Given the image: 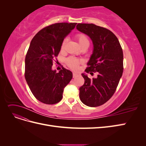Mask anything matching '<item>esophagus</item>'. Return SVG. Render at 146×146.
Segmentation results:
<instances>
[{
	"label": "esophagus",
	"mask_w": 146,
	"mask_h": 146,
	"mask_svg": "<svg viewBox=\"0 0 146 146\" xmlns=\"http://www.w3.org/2000/svg\"><path fill=\"white\" fill-rule=\"evenodd\" d=\"M78 76V74H76V73H75V72H73V77L74 78V77H77Z\"/></svg>",
	"instance_id": "34e87169"
}]
</instances>
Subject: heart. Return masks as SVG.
<instances>
[{
  "instance_id": "1",
  "label": "heart",
  "mask_w": 146,
  "mask_h": 146,
  "mask_svg": "<svg viewBox=\"0 0 146 146\" xmlns=\"http://www.w3.org/2000/svg\"><path fill=\"white\" fill-rule=\"evenodd\" d=\"M76 38L78 40V42L79 44L82 47V48L86 47V46H89L90 45V41L89 39H88L86 35L83 33H78L76 35ZM68 39L67 38L64 39L62 43H61V50H64L65 48V46L66 44V42H67ZM66 63L68 66V67L74 70H76L78 69L79 65H80L82 63V61L80 59H78L76 57L74 56H70L66 60Z\"/></svg>"
}]
</instances>
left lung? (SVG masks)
Instances as JSON below:
<instances>
[{"mask_svg":"<svg viewBox=\"0 0 146 146\" xmlns=\"http://www.w3.org/2000/svg\"><path fill=\"white\" fill-rule=\"evenodd\" d=\"M76 27L89 36L94 45L85 71L92 75L98 73V77L92 79L82 74L85 83L79 89V96L88 107H99L116 90L123 70L122 48L116 35L107 29L94 24H78Z\"/></svg>","mask_w":146,"mask_h":146,"instance_id":"obj_1","label":"left lung"}]
</instances>
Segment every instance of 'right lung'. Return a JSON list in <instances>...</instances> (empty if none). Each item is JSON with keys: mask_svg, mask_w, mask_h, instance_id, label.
<instances>
[{"mask_svg": "<svg viewBox=\"0 0 146 146\" xmlns=\"http://www.w3.org/2000/svg\"><path fill=\"white\" fill-rule=\"evenodd\" d=\"M76 24L61 23L47 26L31 41L25 59V78L35 98L44 104L58 103L64 87L72 78L69 70L63 67L56 73L52 67L64 38Z\"/></svg>", "mask_w": 146, "mask_h": 146, "instance_id": "obj_1", "label": "right lung"}]
</instances>
